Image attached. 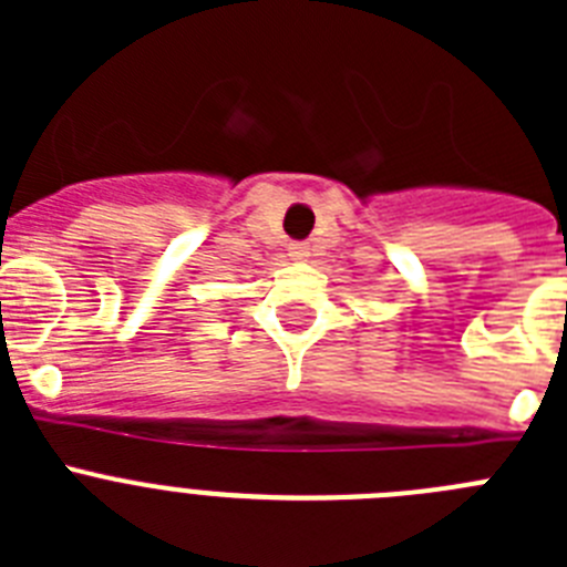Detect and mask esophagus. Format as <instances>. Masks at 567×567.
I'll list each match as a JSON object with an SVG mask.
<instances>
[{
	"label": "esophagus",
	"mask_w": 567,
	"mask_h": 567,
	"mask_svg": "<svg viewBox=\"0 0 567 567\" xmlns=\"http://www.w3.org/2000/svg\"><path fill=\"white\" fill-rule=\"evenodd\" d=\"M289 255H292L295 260H303L309 255V249L303 247V244H292V247H289Z\"/></svg>",
	"instance_id": "34e87169"
}]
</instances>
